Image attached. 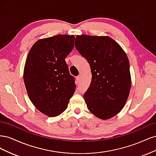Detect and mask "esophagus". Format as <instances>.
I'll return each mask as SVG.
<instances>
[{"instance_id": "obj_1", "label": "esophagus", "mask_w": 156, "mask_h": 156, "mask_svg": "<svg viewBox=\"0 0 156 156\" xmlns=\"http://www.w3.org/2000/svg\"><path fill=\"white\" fill-rule=\"evenodd\" d=\"M80 79H81V75H79L78 77H77V82L80 81Z\"/></svg>"}]
</instances>
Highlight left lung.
I'll use <instances>...</instances> for the list:
<instances>
[{
  "mask_svg": "<svg viewBox=\"0 0 156 156\" xmlns=\"http://www.w3.org/2000/svg\"><path fill=\"white\" fill-rule=\"evenodd\" d=\"M75 45L91 69V83L83 96L88 109L99 119H109L121 111L129 96L128 58L108 36L78 35Z\"/></svg>",
  "mask_w": 156,
  "mask_h": 156,
  "instance_id": "left-lung-1",
  "label": "left lung"
}]
</instances>
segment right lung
Wrapping results in <instances>:
<instances>
[{
  "mask_svg": "<svg viewBox=\"0 0 156 156\" xmlns=\"http://www.w3.org/2000/svg\"><path fill=\"white\" fill-rule=\"evenodd\" d=\"M75 36L56 35L32 45L27 57L23 79L30 101L49 117L60 115L68 107L75 90L65 58L74 47Z\"/></svg>",
  "mask_w": 156,
  "mask_h": 156,
  "instance_id": "1",
  "label": "right lung"
}]
</instances>
